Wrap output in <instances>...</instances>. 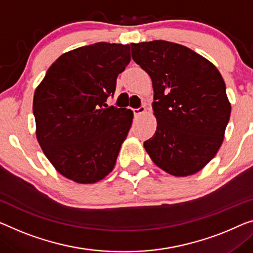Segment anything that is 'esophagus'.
I'll return each instance as SVG.
<instances>
[{"label":"esophagus","mask_w":253,"mask_h":253,"mask_svg":"<svg viewBox=\"0 0 253 253\" xmlns=\"http://www.w3.org/2000/svg\"><path fill=\"white\" fill-rule=\"evenodd\" d=\"M145 107L144 105H142V107H139L138 109H134V115L135 116H141L143 114H145Z\"/></svg>","instance_id":"obj_1"}]
</instances>
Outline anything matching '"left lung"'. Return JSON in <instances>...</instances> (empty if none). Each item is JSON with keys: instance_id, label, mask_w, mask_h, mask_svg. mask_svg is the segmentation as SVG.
<instances>
[{"instance_id": "8db88e82", "label": "left lung", "mask_w": 253, "mask_h": 253, "mask_svg": "<svg viewBox=\"0 0 253 253\" xmlns=\"http://www.w3.org/2000/svg\"><path fill=\"white\" fill-rule=\"evenodd\" d=\"M130 47L154 92L157 130L144 142L145 151L168 174H195L217 154L231 117L223 77L213 63L184 45L159 40Z\"/></svg>"}]
</instances>
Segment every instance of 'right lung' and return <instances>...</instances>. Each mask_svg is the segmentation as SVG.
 Wrapping results in <instances>:
<instances>
[{"label":"right lung","instance_id":"right-lung-1","mask_svg":"<svg viewBox=\"0 0 253 253\" xmlns=\"http://www.w3.org/2000/svg\"><path fill=\"white\" fill-rule=\"evenodd\" d=\"M129 50V44L100 42L66 52L35 89L36 138L68 179L93 184L115 168L134 114L105 101L130 61Z\"/></svg>","mask_w":253,"mask_h":253}]
</instances>
